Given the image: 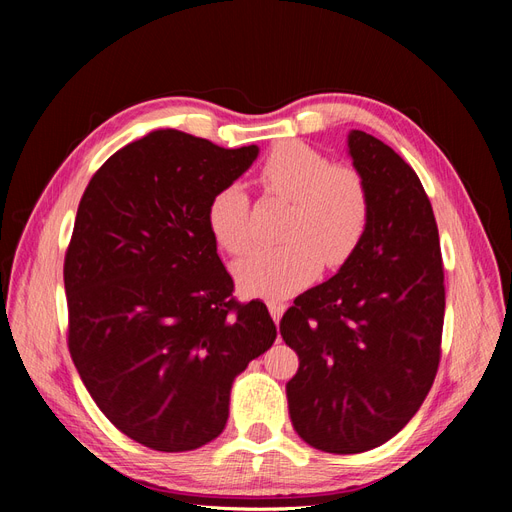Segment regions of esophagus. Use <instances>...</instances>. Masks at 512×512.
Masks as SVG:
<instances>
[{"instance_id":"34e87169","label":"esophagus","mask_w":512,"mask_h":512,"mask_svg":"<svg viewBox=\"0 0 512 512\" xmlns=\"http://www.w3.org/2000/svg\"><path fill=\"white\" fill-rule=\"evenodd\" d=\"M267 305H269V312H271L275 324H280V320H282V316L286 312V305L284 303H277V301H269Z\"/></svg>"}]
</instances>
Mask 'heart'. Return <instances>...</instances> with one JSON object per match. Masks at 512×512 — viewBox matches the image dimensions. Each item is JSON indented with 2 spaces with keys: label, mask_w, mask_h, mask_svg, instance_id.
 <instances>
[{
  "label": "heart",
  "mask_w": 512,
  "mask_h": 512,
  "mask_svg": "<svg viewBox=\"0 0 512 512\" xmlns=\"http://www.w3.org/2000/svg\"><path fill=\"white\" fill-rule=\"evenodd\" d=\"M262 190L290 200L280 245L256 247L237 262L243 292L286 299L314 280L320 265L337 269L359 250L371 220V192L359 168L333 164L329 156L301 141L275 145L258 170ZM207 224L228 254L252 243L250 200L228 185L209 200Z\"/></svg>",
  "instance_id": "heart-1"
}]
</instances>
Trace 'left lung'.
Returning <instances> with one entry per match:
<instances>
[{
	"instance_id": "obj_1",
	"label": "left lung",
	"mask_w": 512,
	"mask_h": 512,
	"mask_svg": "<svg viewBox=\"0 0 512 512\" xmlns=\"http://www.w3.org/2000/svg\"><path fill=\"white\" fill-rule=\"evenodd\" d=\"M348 147L371 192L365 239L280 322L299 354L286 384L292 427L335 455L384 444L421 408L438 374L446 303L438 224L421 179L371 134L352 130Z\"/></svg>"
}]
</instances>
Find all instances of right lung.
Here are the masks:
<instances>
[{"instance_id": "add662e5", "label": "right lung", "mask_w": 512, "mask_h": 512, "mask_svg": "<svg viewBox=\"0 0 512 512\" xmlns=\"http://www.w3.org/2000/svg\"><path fill=\"white\" fill-rule=\"evenodd\" d=\"M258 147L158 130L91 177L64 260L68 350L104 416L153 451H194L228 421L230 386L275 342L241 303L207 224L209 200Z\"/></svg>"}]
</instances>
